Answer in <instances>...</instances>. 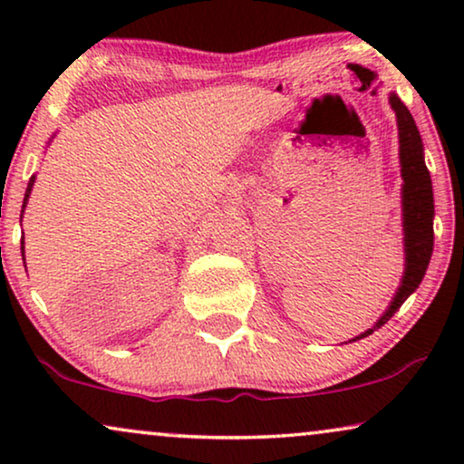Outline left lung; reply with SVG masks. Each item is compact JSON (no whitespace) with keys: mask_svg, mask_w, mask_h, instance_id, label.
<instances>
[{"mask_svg":"<svg viewBox=\"0 0 464 464\" xmlns=\"http://www.w3.org/2000/svg\"><path fill=\"white\" fill-rule=\"evenodd\" d=\"M391 107L397 116L399 129V162H401V205H403V245H405V270L391 306L380 316L376 325L354 340L365 338L384 325L392 314L401 308V304L422 283L424 272L429 268L430 253H433V186L427 164H424V148L420 132L416 129L414 118L408 107L401 103L397 94L391 92Z\"/></svg>","mask_w":464,"mask_h":464,"instance_id":"1","label":"left lung"}]
</instances>
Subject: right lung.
<instances>
[{
	"instance_id": "obj_1",
	"label": "right lung",
	"mask_w": 464,
	"mask_h": 464,
	"mask_svg": "<svg viewBox=\"0 0 464 464\" xmlns=\"http://www.w3.org/2000/svg\"><path fill=\"white\" fill-rule=\"evenodd\" d=\"M34 183H35V175H31V179H29V186H27V189H24L23 211H24V207H27V200H29V194H31V189H34ZM21 218H23V215H21ZM21 251H23V259H24V240H21Z\"/></svg>"
}]
</instances>
